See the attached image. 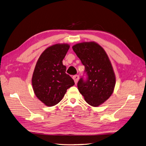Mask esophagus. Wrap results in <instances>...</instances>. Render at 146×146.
Returning a JSON list of instances; mask_svg holds the SVG:
<instances>
[{
    "mask_svg": "<svg viewBox=\"0 0 146 146\" xmlns=\"http://www.w3.org/2000/svg\"><path fill=\"white\" fill-rule=\"evenodd\" d=\"M79 78H80V77H79L78 75H75V76H73V79H74L75 83H76V84L77 83V82H78V81L79 80Z\"/></svg>",
    "mask_w": 146,
    "mask_h": 146,
    "instance_id": "esophagus-1",
    "label": "esophagus"
}]
</instances>
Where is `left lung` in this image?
Instances as JSON below:
<instances>
[{"instance_id":"obj_1","label":"left lung","mask_w":146,"mask_h":146,"mask_svg":"<svg viewBox=\"0 0 146 146\" xmlns=\"http://www.w3.org/2000/svg\"><path fill=\"white\" fill-rule=\"evenodd\" d=\"M72 49L85 66L86 76L80 78L78 90L88 104L98 107L111 96L115 86L111 62L104 48L94 42L77 44Z\"/></svg>"}]
</instances>
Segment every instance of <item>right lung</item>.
I'll return each mask as SVG.
<instances>
[{"mask_svg":"<svg viewBox=\"0 0 146 146\" xmlns=\"http://www.w3.org/2000/svg\"><path fill=\"white\" fill-rule=\"evenodd\" d=\"M69 48L66 44H57L48 47L39 56L32 77L35 95L48 107L62 100L66 91L75 83L66 73L63 60Z\"/></svg>","mask_w":146,"mask_h":146,"instance_id":"obj_1","label":"right lung"}]
</instances>
